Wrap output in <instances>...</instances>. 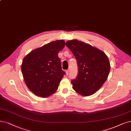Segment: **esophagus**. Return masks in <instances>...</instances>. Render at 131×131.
Listing matches in <instances>:
<instances>
[{
  "label": "esophagus",
  "mask_w": 131,
  "mask_h": 131,
  "mask_svg": "<svg viewBox=\"0 0 131 131\" xmlns=\"http://www.w3.org/2000/svg\"><path fill=\"white\" fill-rule=\"evenodd\" d=\"M69 70H66V75H69Z\"/></svg>",
  "instance_id": "34e87169"
}]
</instances>
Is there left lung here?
Segmentation results:
<instances>
[{
    "label": "left lung",
    "instance_id": "left-lung-1",
    "mask_svg": "<svg viewBox=\"0 0 131 131\" xmlns=\"http://www.w3.org/2000/svg\"><path fill=\"white\" fill-rule=\"evenodd\" d=\"M66 45L77 62L78 75L71 81L72 88L83 96L93 95L105 82L110 71V63L104 52L76 39Z\"/></svg>",
    "mask_w": 131,
    "mask_h": 131
}]
</instances>
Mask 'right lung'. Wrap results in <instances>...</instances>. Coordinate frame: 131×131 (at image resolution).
<instances>
[{
	"label": "right lung",
	"instance_id": "right-lung-1",
	"mask_svg": "<svg viewBox=\"0 0 131 131\" xmlns=\"http://www.w3.org/2000/svg\"><path fill=\"white\" fill-rule=\"evenodd\" d=\"M63 40L52 41L31 51L23 59L21 71L26 85L34 95L48 97L58 89L65 72L62 70L59 52Z\"/></svg>",
	"mask_w": 131,
	"mask_h": 131
}]
</instances>
